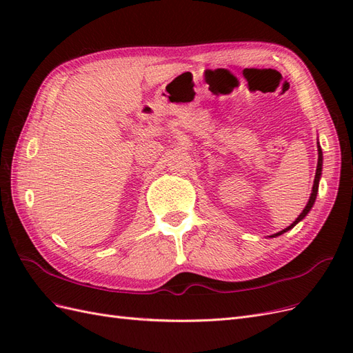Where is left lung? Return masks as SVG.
<instances>
[{
  "instance_id": "left-lung-1",
  "label": "left lung",
  "mask_w": 353,
  "mask_h": 353,
  "mask_svg": "<svg viewBox=\"0 0 353 353\" xmlns=\"http://www.w3.org/2000/svg\"><path fill=\"white\" fill-rule=\"evenodd\" d=\"M321 169H323V152H321V148L318 147V165H316V174H315V181H314V187H312V194H311V197H309V201H307V205H306V208L303 209V212L301 213V215H299V218L292 223L290 227H287L285 230H283V231H280V232H276V234H274V237H276V236H281L283 232H285V231H288V230H292L296 223L299 222V221H302L306 215H307V212L312 209V206H314V203H315V199H316V193H318V183H319V178H321Z\"/></svg>"
}]
</instances>
